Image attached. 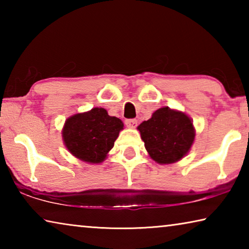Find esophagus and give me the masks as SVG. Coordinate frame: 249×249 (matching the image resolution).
Returning a JSON list of instances; mask_svg holds the SVG:
<instances>
[{"label": "esophagus", "instance_id": "esophagus-1", "mask_svg": "<svg viewBox=\"0 0 249 249\" xmlns=\"http://www.w3.org/2000/svg\"><path fill=\"white\" fill-rule=\"evenodd\" d=\"M125 124H126V126H127V127H129V128H134V127H136V125H137V121L135 120V119L126 120V121H125Z\"/></svg>", "mask_w": 249, "mask_h": 249}]
</instances>
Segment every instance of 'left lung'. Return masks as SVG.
<instances>
[{
  "label": "left lung",
  "instance_id": "8db88e82",
  "mask_svg": "<svg viewBox=\"0 0 249 249\" xmlns=\"http://www.w3.org/2000/svg\"><path fill=\"white\" fill-rule=\"evenodd\" d=\"M145 148L151 159L160 165L182 159L195 142L192 120L185 113L165 107L153 113L138 126Z\"/></svg>",
  "mask_w": 249,
  "mask_h": 249
}]
</instances>
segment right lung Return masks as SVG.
<instances>
[{
	"label": "right lung",
	"instance_id": "obj_1",
	"mask_svg": "<svg viewBox=\"0 0 249 249\" xmlns=\"http://www.w3.org/2000/svg\"><path fill=\"white\" fill-rule=\"evenodd\" d=\"M123 127V122L109 116L107 109L94 107L70 116L62 128V140L75 158L88 163H100L113 148Z\"/></svg>",
	"mask_w": 249,
	"mask_h": 249
}]
</instances>
